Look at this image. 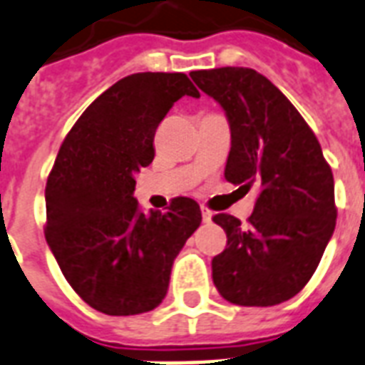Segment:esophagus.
<instances>
[{"label":"esophagus","mask_w":365,"mask_h":365,"mask_svg":"<svg viewBox=\"0 0 365 365\" xmlns=\"http://www.w3.org/2000/svg\"><path fill=\"white\" fill-rule=\"evenodd\" d=\"M212 215H213V213L210 212V210H207L205 205H202V219H204L205 223H210V221H212Z\"/></svg>","instance_id":"obj_1"}]
</instances>
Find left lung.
I'll list each match as a JSON object with an SVG mask.
<instances>
[{"instance_id":"obj_1","label":"left lung","mask_w":365,"mask_h":365,"mask_svg":"<svg viewBox=\"0 0 365 365\" xmlns=\"http://www.w3.org/2000/svg\"><path fill=\"white\" fill-rule=\"evenodd\" d=\"M225 109L231 152L225 179L259 196L246 227L213 215L227 248L212 259L213 284L238 306H275L306 287L335 231V180L314 130L264 75L248 67L192 71Z\"/></svg>"}]
</instances>
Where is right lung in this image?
I'll return each mask as SVG.
<instances>
[{
    "instance_id": "add662e5",
    "label": "right lung",
    "mask_w": 365,
    "mask_h": 365,
    "mask_svg": "<svg viewBox=\"0 0 365 365\" xmlns=\"http://www.w3.org/2000/svg\"><path fill=\"white\" fill-rule=\"evenodd\" d=\"M182 96L185 73H136L90 103L65 136L46 185L43 235L76 294L108 316L158 308L175 257L202 223L198 202L173 198L144 213L134 173L152 163L153 136Z\"/></svg>"
}]
</instances>
